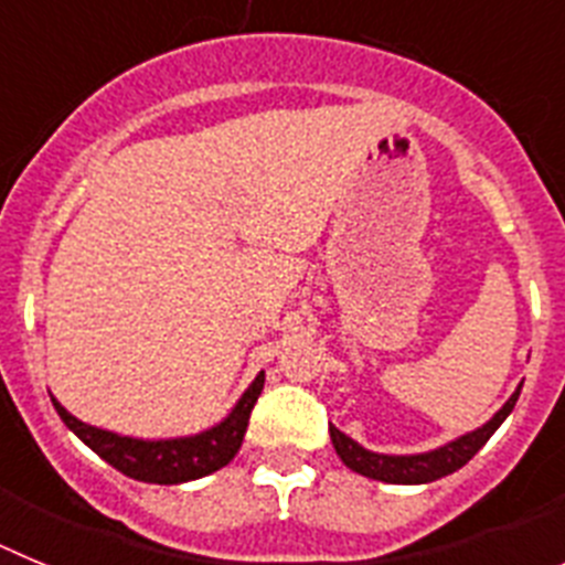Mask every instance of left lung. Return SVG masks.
<instances>
[{"label":"left lung","instance_id":"8db88e82","mask_svg":"<svg viewBox=\"0 0 565 565\" xmlns=\"http://www.w3.org/2000/svg\"><path fill=\"white\" fill-rule=\"evenodd\" d=\"M518 396H521V387L512 393V398H509L501 411L489 418L483 427H478V430L456 438V441L444 444V447H438V450L422 452V456H382V452L364 450V447H359L353 438H348L344 433H339L337 427H331L333 450H337V456L342 458L344 467H351L353 472H359V476H364V478H373V481H384V483L438 481V478L450 476V472L461 469L469 458L481 450L483 444L489 441V436H492V433L501 427L503 418L512 413Z\"/></svg>","mask_w":565,"mask_h":565}]
</instances>
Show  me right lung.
<instances>
[{"mask_svg":"<svg viewBox=\"0 0 565 565\" xmlns=\"http://www.w3.org/2000/svg\"><path fill=\"white\" fill-rule=\"evenodd\" d=\"M263 382H266V373L254 379L252 387L243 393V398L234 404V411L217 427L189 438H169V441H141V438L115 436V433L98 430V427H89V424L78 422L76 416H70L56 398H53V407L89 450L98 452L104 461L113 463L124 476L147 483H183L217 472L237 456L243 436H246L248 416H252L259 391H263Z\"/></svg>","mask_w":565,"mask_h":565,"instance_id":"add662e5","label":"right lung"}]
</instances>
